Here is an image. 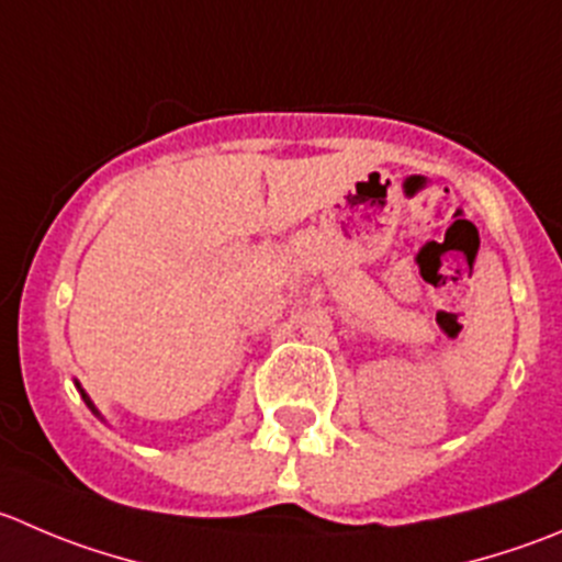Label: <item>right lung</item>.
<instances>
[{
    "label": "right lung",
    "instance_id": "obj_1",
    "mask_svg": "<svg viewBox=\"0 0 562 562\" xmlns=\"http://www.w3.org/2000/svg\"><path fill=\"white\" fill-rule=\"evenodd\" d=\"M76 386H79V384H76ZM79 392H81V397H85V403H87V406H90V408H92V412H95V414H98V408H95V406H92V401H90V397H87V392H85V390H81V386H79ZM98 417H101V414H98Z\"/></svg>",
    "mask_w": 562,
    "mask_h": 562
}]
</instances>
